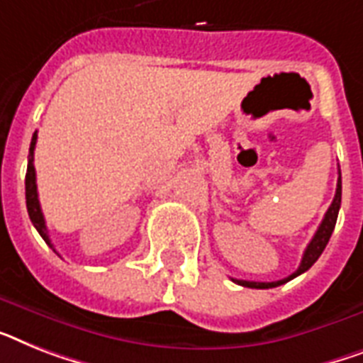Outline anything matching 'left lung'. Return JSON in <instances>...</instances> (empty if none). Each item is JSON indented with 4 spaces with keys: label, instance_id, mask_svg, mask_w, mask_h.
Instances as JSON below:
<instances>
[{
    "label": "left lung",
    "instance_id": "left-lung-1",
    "mask_svg": "<svg viewBox=\"0 0 363 363\" xmlns=\"http://www.w3.org/2000/svg\"><path fill=\"white\" fill-rule=\"evenodd\" d=\"M340 207H341V173L337 177V188H335V196L332 205L326 211L325 218H323V222H320L319 229L311 238V242L308 244V248H306L304 255H302V261H300V267L296 268V272H293L291 276L284 279H278V281H246V279H235L231 278L235 284L242 285V287H252V289H272L278 287V285H284L287 281H291L293 278L300 276V274H304L306 270L313 267V263L317 259L320 257V253L325 252L326 244H328L330 237H332V233H334L335 222H337V214H340Z\"/></svg>",
    "mask_w": 363,
    "mask_h": 363
}]
</instances>
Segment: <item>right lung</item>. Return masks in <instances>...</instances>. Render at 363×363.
<instances>
[{"label": "right lung", "mask_w": 363, "mask_h": 363, "mask_svg": "<svg viewBox=\"0 0 363 363\" xmlns=\"http://www.w3.org/2000/svg\"><path fill=\"white\" fill-rule=\"evenodd\" d=\"M35 143H37V132L31 138V147H29V162H28V173H26V205H28V212L31 222H33L35 229L38 235L44 238V242L52 246V240L48 237V229H46V222H44L43 211H40V203H38L37 194V177H35V166H33V151Z\"/></svg>", "instance_id": "right-lung-1"}]
</instances>
